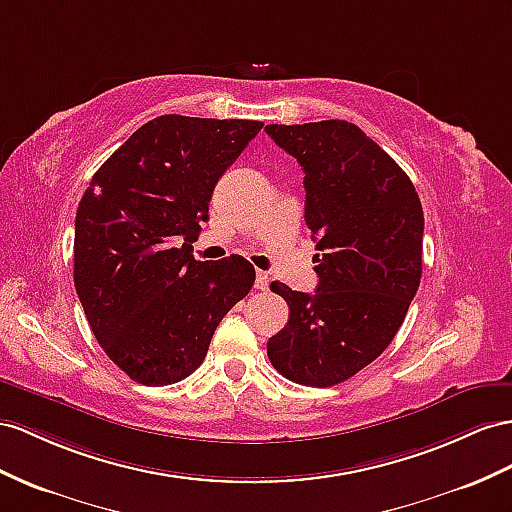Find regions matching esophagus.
<instances>
[{"instance_id":"1","label":"esophagus","mask_w":512,"mask_h":512,"mask_svg":"<svg viewBox=\"0 0 512 512\" xmlns=\"http://www.w3.org/2000/svg\"><path fill=\"white\" fill-rule=\"evenodd\" d=\"M255 290L266 292L268 290V274L257 270V277H255Z\"/></svg>"}]
</instances>
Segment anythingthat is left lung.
<instances>
[{"label": "left lung", "mask_w": 512, "mask_h": 512, "mask_svg": "<svg viewBox=\"0 0 512 512\" xmlns=\"http://www.w3.org/2000/svg\"><path fill=\"white\" fill-rule=\"evenodd\" d=\"M305 173V222L318 290L274 281L290 318L268 339L285 378L331 387L370 365L396 337L422 279L424 212L409 175L348 121L266 125Z\"/></svg>", "instance_id": "1"}]
</instances>
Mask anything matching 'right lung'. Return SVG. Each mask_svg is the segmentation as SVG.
<instances>
[{"label": "right lung", "instance_id": "add662e5", "mask_svg": "<svg viewBox=\"0 0 512 512\" xmlns=\"http://www.w3.org/2000/svg\"><path fill=\"white\" fill-rule=\"evenodd\" d=\"M264 123L164 114L90 179L75 216L73 279L97 342L131 381L179 383L255 283L240 255L196 261L218 179Z\"/></svg>", "mask_w": 512, "mask_h": 512}]
</instances>
